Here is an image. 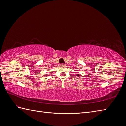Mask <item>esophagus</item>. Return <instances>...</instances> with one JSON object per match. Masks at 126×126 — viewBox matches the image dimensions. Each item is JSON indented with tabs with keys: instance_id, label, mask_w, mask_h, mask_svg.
<instances>
[{
	"instance_id": "34e87169",
	"label": "esophagus",
	"mask_w": 126,
	"mask_h": 126,
	"mask_svg": "<svg viewBox=\"0 0 126 126\" xmlns=\"http://www.w3.org/2000/svg\"><path fill=\"white\" fill-rule=\"evenodd\" d=\"M60 65L62 66H66V64H63V63H62V64H61Z\"/></svg>"
}]
</instances>
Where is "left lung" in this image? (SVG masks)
I'll list each match as a JSON object with an SVG mask.
<instances>
[{
    "label": "left lung",
    "mask_w": 126,
    "mask_h": 126,
    "mask_svg": "<svg viewBox=\"0 0 126 126\" xmlns=\"http://www.w3.org/2000/svg\"><path fill=\"white\" fill-rule=\"evenodd\" d=\"M76 76H78V77H79V76H80V75L79 74H76Z\"/></svg>",
    "instance_id": "left-lung-1"
}]
</instances>
